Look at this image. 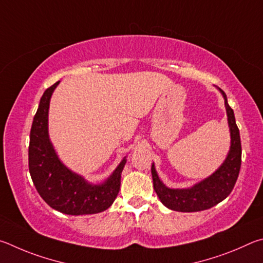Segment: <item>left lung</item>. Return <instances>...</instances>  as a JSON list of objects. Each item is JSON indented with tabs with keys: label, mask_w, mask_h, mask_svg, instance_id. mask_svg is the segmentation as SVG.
I'll return each mask as SVG.
<instances>
[{
	"label": "left lung",
	"mask_w": 263,
	"mask_h": 263,
	"mask_svg": "<svg viewBox=\"0 0 263 263\" xmlns=\"http://www.w3.org/2000/svg\"><path fill=\"white\" fill-rule=\"evenodd\" d=\"M220 92L225 99L230 133H231V148L222 166L209 178L187 190L167 188L159 180L154 164L151 166L155 191L162 203L171 210L181 211V213H194V211L210 209L211 206L227 199L236 185L241 165L240 134H239V129L234 119L233 109L228 104L227 95L222 90Z\"/></svg>",
	"instance_id": "8db88e82"
}]
</instances>
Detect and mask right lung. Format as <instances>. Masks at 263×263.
Returning a JSON list of instances; mask_svg holds the SVG:
<instances>
[{"instance_id": "right-lung-1", "label": "right lung", "mask_w": 263, "mask_h": 263, "mask_svg": "<svg viewBox=\"0 0 263 263\" xmlns=\"http://www.w3.org/2000/svg\"><path fill=\"white\" fill-rule=\"evenodd\" d=\"M59 82L49 86L40 99L32 122L29 145V170L43 200L67 215H91L108 209L117 199L126 158L101 185H92L60 162L48 139L49 99Z\"/></svg>"}]
</instances>
